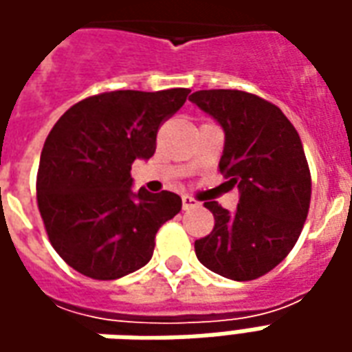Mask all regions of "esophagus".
<instances>
[{
  "instance_id": "1",
  "label": "esophagus",
  "mask_w": 352,
  "mask_h": 352,
  "mask_svg": "<svg viewBox=\"0 0 352 352\" xmlns=\"http://www.w3.org/2000/svg\"><path fill=\"white\" fill-rule=\"evenodd\" d=\"M199 204L196 201V199L192 198V196H183V209L186 211V209H192V207H198Z\"/></svg>"
}]
</instances>
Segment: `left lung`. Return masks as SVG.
<instances>
[{
    "instance_id": "8db88e82",
    "label": "left lung",
    "mask_w": 352,
    "mask_h": 352,
    "mask_svg": "<svg viewBox=\"0 0 352 352\" xmlns=\"http://www.w3.org/2000/svg\"><path fill=\"white\" fill-rule=\"evenodd\" d=\"M224 130L219 168L239 190L234 213L204 206L214 228L194 243L207 270L252 280L287 258L307 219L311 175L302 139L279 107L241 90H199L188 98Z\"/></svg>"
}]
</instances>
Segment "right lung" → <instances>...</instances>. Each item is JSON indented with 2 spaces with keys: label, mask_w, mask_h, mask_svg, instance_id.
I'll return each mask as SVG.
<instances>
[{
  "label": "right lung",
  "mask_w": 352,
  "mask_h": 352,
  "mask_svg": "<svg viewBox=\"0 0 352 352\" xmlns=\"http://www.w3.org/2000/svg\"><path fill=\"white\" fill-rule=\"evenodd\" d=\"M188 88L116 90L67 109L50 130L37 173V206L54 251L87 277L111 280L153 258L154 237L183 201L131 190V164L156 151L160 124Z\"/></svg>",
  "instance_id": "right-lung-1"
}]
</instances>
